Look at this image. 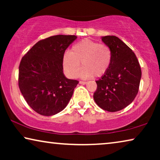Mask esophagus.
I'll return each mask as SVG.
<instances>
[{
  "label": "esophagus",
  "instance_id": "obj_1",
  "mask_svg": "<svg viewBox=\"0 0 160 160\" xmlns=\"http://www.w3.org/2000/svg\"><path fill=\"white\" fill-rule=\"evenodd\" d=\"M79 84H83V85H84V84H87V82H82V81H80V82H79Z\"/></svg>",
  "mask_w": 160,
  "mask_h": 160
}]
</instances>
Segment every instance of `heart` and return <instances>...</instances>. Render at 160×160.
<instances>
[{"instance_id": "1", "label": "heart", "mask_w": 160, "mask_h": 160, "mask_svg": "<svg viewBox=\"0 0 160 160\" xmlns=\"http://www.w3.org/2000/svg\"><path fill=\"white\" fill-rule=\"evenodd\" d=\"M79 76L82 78H90L94 76L101 77L107 73L112 62V51L108 45L98 41L84 39L72 47L71 52L63 57V67L68 75L72 78Z\"/></svg>"}]
</instances>
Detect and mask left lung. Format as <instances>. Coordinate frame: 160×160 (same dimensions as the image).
I'll use <instances>...</instances> for the list:
<instances>
[{"label": "left lung", "mask_w": 160, "mask_h": 160, "mask_svg": "<svg viewBox=\"0 0 160 160\" xmlns=\"http://www.w3.org/2000/svg\"><path fill=\"white\" fill-rule=\"evenodd\" d=\"M112 51V62L107 73L98 81L94 100L98 106L116 112L129 106L138 92L141 69L134 52L114 36H102Z\"/></svg>", "instance_id": "obj_1"}]
</instances>
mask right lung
<instances>
[{"label": "right lung", "mask_w": 160, "mask_h": 160, "mask_svg": "<svg viewBox=\"0 0 160 160\" xmlns=\"http://www.w3.org/2000/svg\"><path fill=\"white\" fill-rule=\"evenodd\" d=\"M77 36L58 35L39 41L19 67V87L30 108L39 114L53 116L67 106L78 82L63 73L65 50Z\"/></svg>", "instance_id": "obj_1"}]
</instances>
